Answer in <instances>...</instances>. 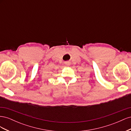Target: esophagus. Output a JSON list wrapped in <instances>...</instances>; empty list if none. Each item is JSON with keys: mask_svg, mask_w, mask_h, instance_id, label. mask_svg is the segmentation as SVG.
<instances>
[{"mask_svg": "<svg viewBox=\"0 0 131 131\" xmlns=\"http://www.w3.org/2000/svg\"><path fill=\"white\" fill-rule=\"evenodd\" d=\"M65 64L66 65V66H69L70 65V63L69 62H66L65 63Z\"/></svg>", "mask_w": 131, "mask_h": 131, "instance_id": "1", "label": "esophagus"}]
</instances>
